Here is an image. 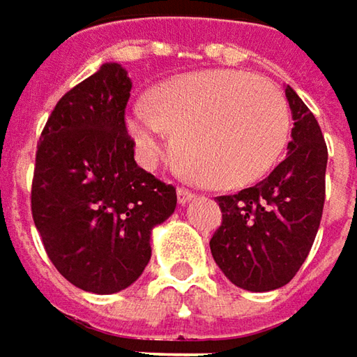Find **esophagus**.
<instances>
[{"instance_id":"esophagus-1","label":"esophagus","mask_w":357,"mask_h":357,"mask_svg":"<svg viewBox=\"0 0 357 357\" xmlns=\"http://www.w3.org/2000/svg\"><path fill=\"white\" fill-rule=\"evenodd\" d=\"M194 197H195L194 192H190V190H185V188H178V202L181 204V206L190 204Z\"/></svg>"}]
</instances>
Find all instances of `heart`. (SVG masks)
<instances>
[{
	"instance_id": "obj_1",
	"label": "heart",
	"mask_w": 357,
	"mask_h": 357,
	"mask_svg": "<svg viewBox=\"0 0 357 357\" xmlns=\"http://www.w3.org/2000/svg\"><path fill=\"white\" fill-rule=\"evenodd\" d=\"M139 162L153 167L174 146L188 169L215 188H241L278 162L289 116L280 89L241 70L174 77L135 103L126 117Z\"/></svg>"
}]
</instances>
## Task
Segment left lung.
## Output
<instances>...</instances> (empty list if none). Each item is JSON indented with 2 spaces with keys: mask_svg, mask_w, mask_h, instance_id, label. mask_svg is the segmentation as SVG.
I'll return each mask as SVG.
<instances>
[{
  "mask_svg": "<svg viewBox=\"0 0 357 357\" xmlns=\"http://www.w3.org/2000/svg\"><path fill=\"white\" fill-rule=\"evenodd\" d=\"M291 109L287 155L270 176L234 195H220L222 225L211 256L234 286L271 291L298 273L318 234L326 199L328 148L318 119L286 86Z\"/></svg>",
  "mask_w": 357,
  "mask_h": 357,
  "instance_id": "1",
  "label": "left lung"
}]
</instances>
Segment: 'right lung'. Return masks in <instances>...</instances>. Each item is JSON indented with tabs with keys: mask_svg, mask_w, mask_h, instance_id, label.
<instances>
[{
	"mask_svg": "<svg viewBox=\"0 0 357 357\" xmlns=\"http://www.w3.org/2000/svg\"><path fill=\"white\" fill-rule=\"evenodd\" d=\"M130 91L128 71L103 63L57 101L36 153L31 213L43 248L68 282L101 296L144 273L151 231L178 204L174 185L133 160Z\"/></svg>",
	"mask_w": 357,
	"mask_h": 357,
	"instance_id": "add662e5",
	"label": "right lung"
}]
</instances>
